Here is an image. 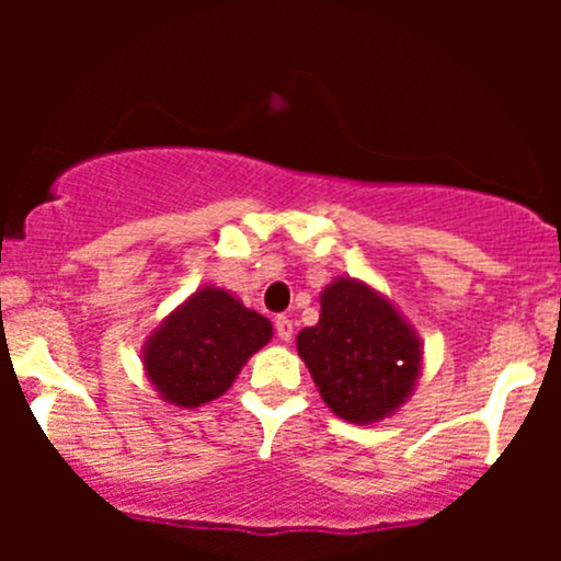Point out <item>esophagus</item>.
<instances>
[{
    "label": "esophagus",
    "mask_w": 561,
    "mask_h": 561,
    "mask_svg": "<svg viewBox=\"0 0 561 561\" xmlns=\"http://www.w3.org/2000/svg\"><path fill=\"white\" fill-rule=\"evenodd\" d=\"M274 328H276V336H279L282 342H290V339H293V320H290V317L279 314L274 320Z\"/></svg>",
    "instance_id": "1"
}]
</instances>
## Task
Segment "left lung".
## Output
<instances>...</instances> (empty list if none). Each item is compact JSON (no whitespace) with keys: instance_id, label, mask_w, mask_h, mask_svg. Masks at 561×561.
Segmentation results:
<instances>
[{"instance_id":"8db88e82","label":"left lung","mask_w":561,"mask_h":561,"mask_svg":"<svg viewBox=\"0 0 561 561\" xmlns=\"http://www.w3.org/2000/svg\"><path fill=\"white\" fill-rule=\"evenodd\" d=\"M296 347L322 401L350 423L390 417L415 390L423 344L382 293L360 279H333L320 293V320Z\"/></svg>"}]
</instances>
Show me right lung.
<instances>
[{"label":"right lung","mask_w":561,"mask_h":561,"mask_svg":"<svg viewBox=\"0 0 561 561\" xmlns=\"http://www.w3.org/2000/svg\"><path fill=\"white\" fill-rule=\"evenodd\" d=\"M271 336L268 317L247 309L233 293L206 285L157 325L140 358L160 399L192 410L233 386Z\"/></svg>","instance_id":"add662e5"}]
</instances>
